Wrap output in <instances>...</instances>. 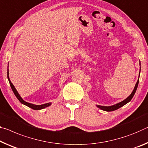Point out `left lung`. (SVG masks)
Here are the masks:
<instances>
[{
  "mask_svg": "<svg viewBox=\"0 0 148 148\" xmlns=\"http://www.w3.org/2000/svg\"><path fill=\"white\" fill-rule=\"evenodd\" d=\"M140 72H139V78H140ZM139 78H138V81H137L136 84V85L134 86V88L132 92L131 93V94L129 95L127 98H126L125 100H123V101H121L120 103H116L115 105H111V106H102V105H96V107L99 108L100 109L103 110V111L109 112V111H115V110L119 109V108H121V107L124 106V105H126V103H128L130 102L131 99H132L133 96L134 95L136 91L138 86V83H139Z\"/></svg>",
  "mask_w": 148,
  "mask_h": 148,
  "instance_id": "obj_1",
  "label": "left lung"
}]
</instances>
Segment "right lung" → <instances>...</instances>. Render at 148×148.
<instances>
[{"mask_svg":"<svg viewBox=\"0 0 148 148\" xmlns=\"http://www.w3.org/2000/svg\"><path fill=\"white\" fill-rule=\"evenodd\" d=\"M7 77H8V81H9V83H10V87H11L12 90V91H13L14 93V95H16V97H17V99L20 101V102L22 104L26 105V106L29 107V108H32V109H34V110H41V109H45V108L49 107L51 104H52V103H47L42 104V105H35V104L30 103H28V102L25 101L23 100L22 97H21V96L20 95L19 93H18V91L16 90V89L15 88L13 84H12V83L11 82L10 79V78H9L8 65V70H7Z\"/></svg>","mask_w":148,"mask_h":148,"instance_id":"add662e5","label":"right lung"}]
</instances>
